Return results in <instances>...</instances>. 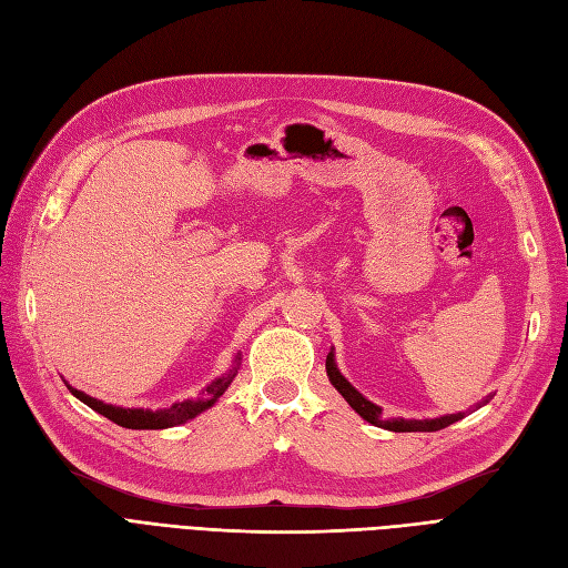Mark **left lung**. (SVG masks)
I'll return each mask as SVG.
<instances>
[{"instance_id":"left-lung-1","label":"left lung","mask_w":568,"mask_h":568,"mask_svg":"<svg viewBox=\"0 0 568 568\" xmlns=\"http://www.w3.org/2000/svg\"><path fill=\"white\" fill-rule=\"evenodd\" d=\"M326 376H329L332 386L346 398V403L357 412L359 417L365 422L374 424V426H382L388 428V432L395 434H405V432H440V428L450 426L455 422H459L464 417V412H457V415H443L436 419H384L382 417V407L374 405L372 400H367L363 393L355 390L353 384L343 376L334 363V351L326 355ZM486 403V400H484Z\"/></svg>"}]
</instances>
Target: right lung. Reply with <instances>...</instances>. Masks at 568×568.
Returning a JSON list of instances; mask_svg holds the SVG:
<instances>
[{"label":"right lung","mask_w":568,"mask_h":568,"mask_svg":"<svg viewBox=\"0 0 568 568\" xmlns=\"http://www.w3.org/2000/svg\"><path fill=\"white\" fill-rule=\"evenodd\" d=\"M239 363H242V353H236L234 357V367L225 374L215 379L213 384H209L203 388V393L199 395L196 400H184V403H175L165 409H144V407H115L109 405L104 400H97L92 395L82 393L73 386H68L78 400H82L88 407H92L99 415H104L106 419L115 422L118 426H125V428H170V426H178L184 424L189 419H194L196 415H201L203 409H209L217 403V398L222 393L227 390V386L232 384V379L236 376Z\"/></svg>","instance_id":"add662e5"}]
</instances>
